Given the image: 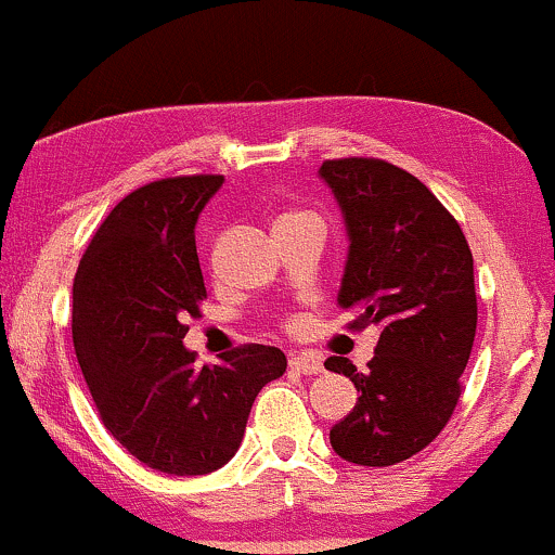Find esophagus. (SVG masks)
<instances>
[{"mask_svg":"<svg viewBox=\"0 0 555 555\" xmlns=\"http://www.w3.org/2000/svg\"><path fill=\"white\" fill-rule=\"evenodd\" d=\"M288 365L294 367L296 373H304V375H312V373H320L323 371V360L314 354H309V351H296V354H291Z\"/></svg>","mask_w":555,"mask_h":555,"instance_id":"34e87169","label":"esophagus"}]
</instances>
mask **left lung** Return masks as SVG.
I'll return each instance as SVG.
<instances>
[{"mask_svg": "<svg viewBox=\"0 0 555 555\" xmlns=\"http://www.w3.org/2000/svg\"><path fill=\"white\" fill-rule=\"evenodd\" d=\"M318 175L349 237L338 307L354 314L351 327H380L365 373L347 357L325 360L360 395L331 447L357 466H395L439 437L461 397L476 336L474 256L452 214L399 166L341 158Z\"/></svg>", "mask_w": 555, "mask_h": 555, "instance_id": "left-lung-1", "label": "left lung"}]
</instances>
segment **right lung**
<instances>
[{
	"mask_svg": "<svg viewBox=\"0 0 555 555\" xmlns=\"http://www.w3.org/2000/svg\"><path fill=\"white\" fill-rule=\"evenodd\" d=\"M222 182L175 177L129 193L74 280V347L100 418L137 461L171 476L222 468L261 386L288 365L278 347L248 344L198 371L182 344L206 299L195 224Z\"/></svg>",
	"mask_w": 555,
	"mask_h": 555,
	"instance_id": "right-lung-1",
	"label": "right lung"
}]
</instances>
